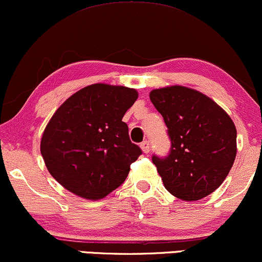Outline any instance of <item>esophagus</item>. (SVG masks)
<instances>
[{"label":"esophagus","mask_w":262,"mask_h":262,"mask_svg":"<svg viewBox=\"0 0 262 262\" xmlns=\"http://www.w3.org/2000/svg\"><path fill=\"white\" fill-rule=\"evenodd\" d=\"M141 148H142V150L144 153H148L149 152V149H150V147H149V141H143L142 143H141Z\"/></svg>","instance_id":"1"}]
</instances>
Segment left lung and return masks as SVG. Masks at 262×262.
Wrapping results in <instances>:
<instances>
[{
	"label": "left lung",
	"mask_w": 262,
	"mask_h": 262,
	"mask_svg": "<svg viewBox=\"0 0 262 262\" xmlns=\"http://www.w3.org/2000/svg\"><path fill=\"white\" fill-rule=\"evenodd\" d=\"M149 98L170 140L168 156L152 157L164 187L185 201L206 198L221 186L234 163V122L195 89L173 85L155 89Z\"/></svg>",
	"instance_id": "left-lung-1"
}]
</instances>
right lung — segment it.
Instances as JSON below:
<instances>
[{"mask_svg": "<svg viewBox=\"0 0 262 262\" xmlns=\"http://www.w3.org/2000/svg\"><path fill=\"white\" fill-rule=\"evenodd\" d=\"M137 97L135 89L97 83L71 95L52 115L40 150L64 189L100 200L124 183L130 165L142 155L122 121Z\"/></svg>", "mask_w": 262, "mask_h": 262, "instance_id": "obj_1", "label": "right lung"}]
</instances>
